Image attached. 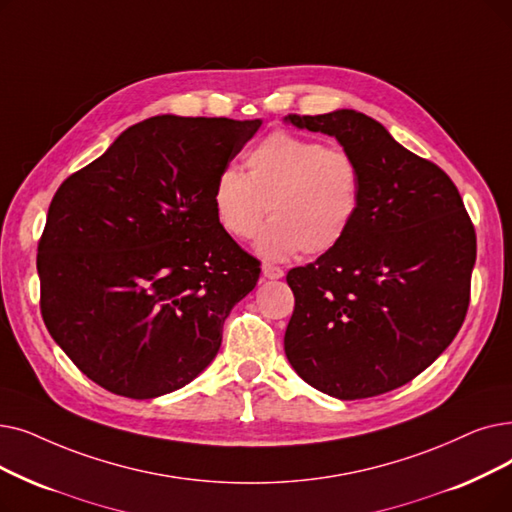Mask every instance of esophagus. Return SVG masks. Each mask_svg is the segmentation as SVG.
<instances>
[{
  "label": "esophagus",
  "mask_w": 512,
  "mask_h": 512,
  "mask_svg": "<svg viewBox=\"0 0 512 512\" xmlns=\"http://www.w3.org/2000/svg\"><path fill=\"white\" fill-rule=\"evenodd\" d=\"M261 272H263V278H268V280H278L284 276V270L278 268V265H274V263H263Z\"/></svg>",
  "instance_id": "obj_1"
}]
</instances>
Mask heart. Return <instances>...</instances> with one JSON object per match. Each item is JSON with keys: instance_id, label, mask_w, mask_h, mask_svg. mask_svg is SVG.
Segmentation results:
<instances>
[{"instance_id": "heart-1", "label": "heart", "mask_w": 512, "mask_h": 512, "mask_svg": "<svg viewBox=\"0 0 512 512\" xmlns=\"http://www.w3.org/2000/svg\"><path fill=\"white\" fill-rule=\"evenodd\" d=\"M244 167L247 173L219 171L211 203L217 224L236 240L251 238L270 211L272 221L257 238L263 257L324 255L360 215L362 169L345 148L274 131L247 150Z\"/></svg>"}]
</instances>
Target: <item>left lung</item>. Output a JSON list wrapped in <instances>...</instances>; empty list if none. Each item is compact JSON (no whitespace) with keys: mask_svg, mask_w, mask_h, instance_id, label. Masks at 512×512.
<instances>
[{"mask_svg":"<svg viewBox=\"0 0 512 512\" xmlns=\"http://www.w3.org/2000/svg\"><path fill=\"white\" fill-rule=\"evenodd\" d=\"M286 121L335 136L362 169V207L345 240L286 274L295 295L286 358L332 397L393 391L458 335L477 257L473 221L448 173L379 121L349 108Z\"/></svg>","mask_w":512,"mask_h":512,"instance_id":"obj_1","label":"left lung"}]
</instances>
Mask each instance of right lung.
Segmentation results:
<instances>
[{"label":"right lung","mask_w":512,"mask_h":512,"mask_svg":"<svg viewBox=\"0 0 512 512\" xmlns=\"http://www.w3.org/2000/svg\"><path fill=\"white\" fill-rule=\"evenodd\" d=\"M259 119L161 115L131 125L56 190L37 247L41 316L110 393L152 399L217 355L259 261L217 224L215 177Z\"/></svg>","instance_id":"1"}]
</instances>
